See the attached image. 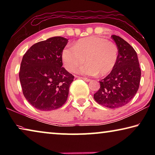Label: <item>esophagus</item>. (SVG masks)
<instances>
[{"label": "esophagus", "instance_id": "esophagus-1", "mask_svg": "<svg viewBox=\"0 0 155 155\" xmlns=\"http://www.w3.org/2000/svg\"><path fill=\"white\" fill-rule=\"evenodd\" d=\"M80 78H82V79L84 80V81H87V82H88V81H90V78H86V77H80Z\"/></svg>", "mask_w": 155, "mask_h": 155}]
</instances>
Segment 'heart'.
Here are the masks:
<instances>
[{
	"instance_id": "1",
	"label": "heart",
	"mask_w": 155,
	"mask_h": 155,
	"mask_svg": "<svg viewBox=\"0 0 155 155\" xmlns=\"http://www.w3.org/2000/svg\"><path fill=\"white\" fill-rule=\"evenodd\" d=\"M62 61L70 72H74L85 62L87 64L79 68L80 74L104 77L109 74L118 59V48L111 41L98 36L80 39L74 47H66L62 51Z\"/></svg>"
}]
</instances>
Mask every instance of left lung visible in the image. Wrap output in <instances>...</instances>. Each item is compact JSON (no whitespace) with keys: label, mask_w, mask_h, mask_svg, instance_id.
I'll return each instance as SVG.
<instances>
[{"label":"left lung","mask_w":155,"mask_h":155,"mask_svg":"<svg viewBox=\"0 0 155 155\" xmlns=\"http://www.w3.org/2000/svg\"><path fill=\"white\" fill-rule=\"evenodd\" d=\"M118 48V59L112 71L100 81L101 87L94 94L99 104L116 109L129 103L140 87L141 69L137 52L127 41L113 35Z\"/></svg>","instance_id":"left-lung-1"}]
</instances>
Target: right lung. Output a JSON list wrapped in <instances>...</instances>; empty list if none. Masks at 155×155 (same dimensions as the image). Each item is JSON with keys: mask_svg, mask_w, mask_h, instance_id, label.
Listing matches in <instances>:
<instances>
[{"mask_svg": "<svg viewBox=\"0 0 155 155\" xmlns=\"http://www.w3.org/2000/svg\"><path fill=\"white\" fill-rule=\"evenodd\" d=\"M68 41L57 36L39 41L22 57L19 72L22 93L31 105L41 111L57 109L67 101L74 78L62 67L61 54Z\"/></svg>", "mask_w": 155, "mask_h": 155, "instance_id": "add662e5", "label": "right lung"}]
</instances>
